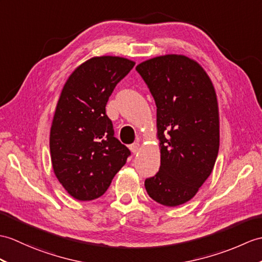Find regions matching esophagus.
<instances>
[{
	"label": "esophagus",
	"instance_id": "esophagus-1",
	"mask_svg": "<svg viewBox=\"0 0 262 262\" xmlns=\"http://www.w3.org/2000/svg\"><path fill=\"white\" fill-rule=\"evenodd\" d=\"M129 149L132 150V153H133V154H136L137 151L139 150V144H138V143H134V144H132V145L129 146Z\"/></svg>",
	"mask_w": 262,
	"mask_h": 262
}]
</instances>
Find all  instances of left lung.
I'll return each mask as SVG.
<instances>
[{"mask_svg": "<svg viewBox=\"0 0 262 262\" xmlns=\"http://www.w3.org/2000/svg\"><path fill=\"white\" fill-rule=\"evenodd\" d=\"M136 70L156 103L160 171L145 180L157 203L178 206L190 201L216 161L220 130L213 84L196 61L180 54L146 60Z\"/></svg>", "mask_w": 262, "mask_h": 262, "instance_id": "1", "label": "left lung"}]
</instances>
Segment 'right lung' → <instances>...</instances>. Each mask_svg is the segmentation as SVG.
Wrapping results in <instances>:
<instances>
[{
    "label": "right lung",
    "instance_id": "obj_1",
    "mask_svg": "<svg viewBox=\"0 0 262 262\" xmlns=\"http://www.w3.org/2000/svg\"><path fill=\"white\" fill-rule=\"evenodd\" d=\"M134 66L120 57L91 58L72 72L60 95L50 130L51 162L64 190L79 201L101 196L130 155L114 136L106 105Z\"/></svg>",
    "mask_w": 262,
    "mask_h": 262
}]
</instances>
